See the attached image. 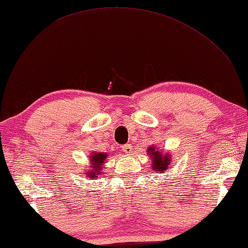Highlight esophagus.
Returning <instances> with one entry per match:
<instances>
[{
  "label": "esophagus",
  "mask_w": 248,
  "mask_h": 248,
  "mask_svg": "<svg viewBox=\"0 0 248 248\" xmlns=\"http://www.w3.org/2000/svg\"><path fill=\"white\" fill-rule=\"evenodd\" d=\"M123 151L124 152V154H127V155H132V152H134L132 151V146L130 144L123 146Z\"/></svg>",
  "instance_id": "34e87169"
}]
</instances>
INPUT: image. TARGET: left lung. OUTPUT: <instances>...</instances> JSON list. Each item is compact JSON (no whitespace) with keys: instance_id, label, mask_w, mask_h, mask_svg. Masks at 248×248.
Returning <instances> with one entry per match:
<instances>
[{"instance_id":"1","label":"left lung","mask_w":248,"mask_h":248,"mask_svg":"<svg viewBox=\"0 0 248 248\" xmlns=\"http://www.w3.org/2000/svg\"><path fill=\"white\" fill-rule=\"evenodd\" d=\"M147 154L152 162V166H151L152 170H154L155 172L157 173H164L165 170H170L169 166L170 164L172 163V156H170V153L163 154V153L160 152V149H158V147L149 146L147 148Z\"/></svg>"}]
</instances>
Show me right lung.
I'll return each mask as SVG.
<instances>
[{
    "label": "right lung",
    "instance_id": "add662e5",
    "mask_svg": "<svg viewBox=\"0 0 248 248\" xmlns=\"http://www.w3.org/2000/svg\"><path fill=\"white\" fill-rule=\"evenodd\" d=\"M108 157L107 153H96L92 152L90 156L89 169L85 170V175L89 180H96V177L101 175L104 170L103 166Z\"/></svg>",
    "mask_w": 248,
    "mask_h": 248
}]
</instances>
